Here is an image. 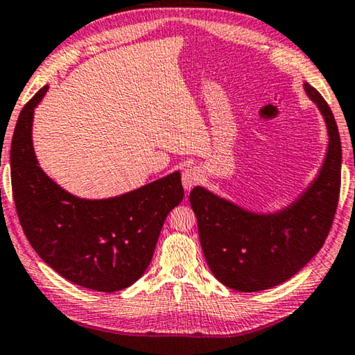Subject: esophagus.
Returning a JSON list of instances; mask_svg holds the SVG:
<instances>
[{
  "instance_id": "34e87169",
  "label": "esophagus",
  "mask_w": 355,
  "mask_h": 355,
  "mask_svg": "<svg viewBox=\"0 0 355 355\" xmlns=\"http://www.w3.org/2000/svg\"><path fill=\"white\" fill-rule=\"evenodd\" d=\"M201 178H203V174H201L200 168H196V166L185 168L182 173V185H184L185 192L192 190L193 185H196L201 181Z\"/></svg>"
}]
</instances>
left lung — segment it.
Instances as JSON below:
<instances>
[{"instance_id":"obj_1","label":"left lung","mask_w":355,"mask_h":355,"mask_svg":"<svg viewBox=\"0 0 355 355\" xmlns=\"http://www.w3.org/2000/svg\"><path fill=\"white\" fill-rule=\"evenodd\" d=\"M303 89L322 114L329 144L322 166L291 205L254 212L196 187L190 206L209 270L223 286L259 292L279 286L319 252L334 222L341 184V141L334 114L314 87Z\"/></svg>"}]
</instances>
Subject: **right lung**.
Segmentation results:
<instances>
[{"label": "right lung", "mask_w": 355, "mask_h": 355, "mask_svg": "<svg viewBox=\"0 0 355 355\" xmlns=\"http://www.w3.org/2000/svg\"><path fill=\"white\" fill-rule=\"evenodd\" d=\"M49 85L21 109L10 143L19 220L36 254L73 284L127 288L144 275L163 222L184 198L181 173L103 200L80 198L47 176L33 149V116Z\"/></svg>", "instance_id": "right-lung-1"}]
</instances>
